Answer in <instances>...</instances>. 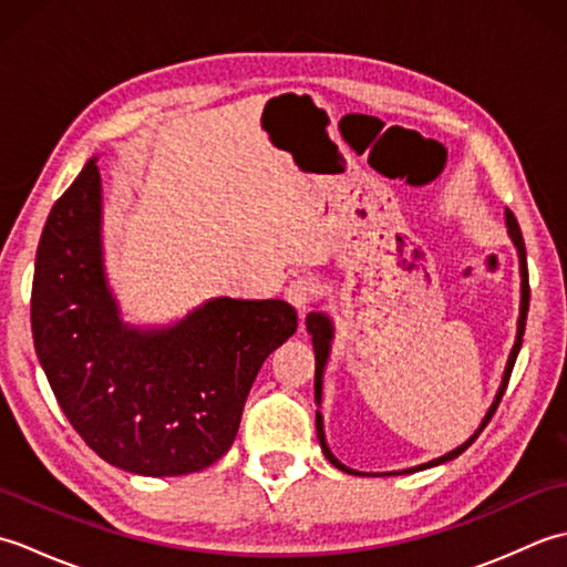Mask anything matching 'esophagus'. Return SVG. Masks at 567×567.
<instances>
[{
  "label": "esophagus",
  "mask_w": 567,
  "mask_h": 567,
  "mask_svg": "<svg viewBox=\"0 0 567 567\" xmlns=\"http://www.w3.org/2000/svg\"><path fill=\"white\" fill-rule=\"evenodd\" d=\"M317 290H319V285H317L315 277L299 275V277H295V280H290V285L285 287V297H287V302L295 305L299 311H305L311 302H315Z\"/></svg>",
  "instance_id": "34e87169"
}]
</instances>
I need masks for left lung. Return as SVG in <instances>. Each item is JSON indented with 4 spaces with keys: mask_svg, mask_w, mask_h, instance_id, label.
<instances>
[{
    "mask_svg": "<svg viewBox=\"0 0 567 567\" xmlns=\"http://www.w3.org/2000/svg\"><path fill=\"white\" fill-rule=\"evenodd\" d=\"M504 221H507V234L512 238V244L516 248V256H519V277H522V299H519V319H516V339H514V346L509 351V358H507V365H504V375H502V382H499V390L495 394V400H492L487 414L483 416V421H480V426L475 429L473 436H470L465 443L457 445V449L443 453L441 457H433V461L429 463H421V465H414V467H406V470H392V473H360V470H353L343 465L339 457H336L329 449L327 443V433H323V416L317 409V439H319V445L323 455H327V461L333 465L343 470V473L348 475H360V477H388V475H409V473H419V470H426V467H436V465H443L453 461V457L461 455L467 445H473V441L483 433V429L487 426V421L492 419V414H495V409L502 400L504 390H507V382H509V375H512V368L516 363V355H519L522 351V339H524V329H526V315H528V270H526V248H524V238H522V228L519 224H516L514 214L507 209L504 212ZM307 331L311 336V343H315V358H317V370H315V400L317 404L321 406V394H323V370H327V363H329V355H331V343H333V321L331 317L327 315V311H309L307 315Z\"/></svg>",
    "mask_w": 567,
    "mask_h": 567,
    "instance_id": "1",
    "label": "left lung"
}]
</instances>
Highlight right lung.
I'll return each instance as SVG.
<instances>
[{"instance_id": "obj_1", "label": "right lung", "mask_w": 567, "mask_h": 567, "mask_svg": "<svg viewBox=\"0 0 567 567\" xmlns=\"http://www.w3.org/2000/svg\"><path fill=\"white\" fill-rule=\"evenodd\" d=\"M102 224L90 158L35 252V355L72 429L106 463L146 477L199 473L231 449L258 370L297 331V311L214 297L165 327L128 323L106 280Z\"/></svg>"}]
</instances>
